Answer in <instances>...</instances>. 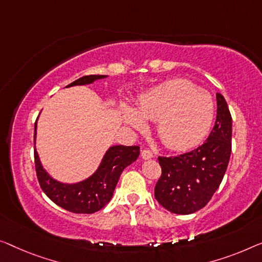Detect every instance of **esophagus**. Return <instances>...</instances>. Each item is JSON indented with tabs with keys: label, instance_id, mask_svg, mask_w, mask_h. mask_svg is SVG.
<instances>
[{
	"label": "esophagus",
	"instance_id": "esophagus-1",
	"mask_svg": "<svg viewBox=\"0 0 262 262\" xmlns=\"http://www.w3.org/2000/svg\"><path fill=\"white\" fill-rule=\"evenodd\" d=\"M141 156H142V159L143 160H148V159H151L153 158V153H151V150H149V149H143L142 151H141Z\"/></svg>",
	"mask_w": 262,
	"mask_h": 262
}]
</instances>
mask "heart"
I'll list each match as a JSON object with an SVG mask.
<instances>
[{
  "mask_svg": "<svg viewBox=\"0 0 262 262\" xmlns=\"http://www.w3.org/2000/svg\"><path fill=\"white\" fill-rule=\"evenodd\" d=\"M136 109L144 119L156 121L159 138L173 149H188L200 142L214 116L210 94L185 79L156 85L139 97ZM138 115L132 109H124V122L134 128L143 127L142 116Z\"/></svg>",
  "mask_w": 262,
  "mask_h": 262,
  "instance_id": "b5f03b06",
  "label": "heart"
}]
</instances>
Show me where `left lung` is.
Masks as SVG:
<instances>
[{
	"label": "left lung",
	"mask_w": 262,
	"mask_h": 262,
	"mask_svg": "<svg viewBox=\"0 0 262 262\" xmlns=\"http://www.w3.org/2000/svg\"><path fill=\"white\" fill-rule=\"evenodd\" d=\"M216 120L206 141L175 156H159L161 177L154 196L175 214H192L204 208L216 192L232 153V115L227 102L216 93Z\"/></svg>",
	"instance_id": "obj_1"
}]
</instances>
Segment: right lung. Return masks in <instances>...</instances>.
Instances as JSON below:
<instances>
[{"mask_svg": "<svg viewBox=\"0 0 262 262\" xmlns=\"http://www.w3.org/2000/svg\"><path fill=\"white\" fill-rule=\"evenodd\" d=\"M102 77L106 75H85L67 87L92 83ZM139 154V146H113L104 155L96 173L88 180L76 185H63L50 178L42 168L36 150H34L35 170L40 187L54 204L72 213L93 214L111 201L121 173L138 159Z\"/></svg>", "mask_w": 262, "mask_h": 262, "instance_id": "1", "label": "right lung"}]
</instances>
